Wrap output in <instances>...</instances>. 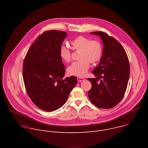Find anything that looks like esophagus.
<instances>
[{"label": "esophagus", "mask_w": 148, "mask_h": 148, "mask_svg": "<svg viewBox=\"0 0 148 148\" xmlns=\"http://www.w3.org/2000/svg\"><path fill=\"white\" fill-rule=\"evenodd\" d=\"M85 79H86L85 78H82V77H78V78H77V80H78V82L83 81H84Z\"/></svg>", "instance_id": "esophagus-1"}]
</instances>
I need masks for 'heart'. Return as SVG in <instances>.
<instances>
[{
    "mask_svg": "<svg viewBox=\"0 0 148 148\" xmlns=\"http://www.w3.org/2000/svg\"><path fill=\"white\" fill-rule=\"evenodd\" d=\"M71 48L80 50L79 60L74 62L68 67L67 72L70 75L84 77L90 66V62L95 63L99 61L102 54V46L97 40H90L84 36H78L71 41ZM60 56L62 61L69 62L71 60L70 50L64 46L60 49Z\"/></svg>",
    "mask_w": 148,
    "mask_h": 148,
    "instance_id": "heart-1",
    "label": "heart"
}]
</instances>
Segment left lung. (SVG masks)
<instances>
[{"label":"left lung","mask_w":148,"mask_h":148,"mask_svg":"<svg viewBox=\"0 0 148 148\" xmlns=\"http://www.w3.org/2000/svg\"><path fill=\"white\" fill-rule=\"evenodd\" d=\"M91 34L101 37L103 47L99 64L92 72L97 78H88L92 84L88 97L98 108H112L122 100L127 88L130 74L129 60L115 38L103 32Z\"/></svg>","instance_id":"1"}]
</instances>
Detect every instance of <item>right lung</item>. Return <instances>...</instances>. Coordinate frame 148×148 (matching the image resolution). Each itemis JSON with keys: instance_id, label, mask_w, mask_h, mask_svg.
I'll list each match as a JSON object with an SVG mask.
<instances>
[{"instance_id": "right-lung-1", "label": "right lung", "mask_w": 148, "mask_h": 148, "mask_svg": "<svg viewBox=\"0 0 148 148\" xmlns=\"http://www.w3.org/2000/svg\"><path fill=\"white\" fill-rule=\"evenodd\" d=\"M67 36L64 32H45L33 43L24 60L23 76L26 91L36 106L45 111L61 107L77 82L75 76L62 79L66 68L59 52Z\"/></svg>"}]
</instances>
